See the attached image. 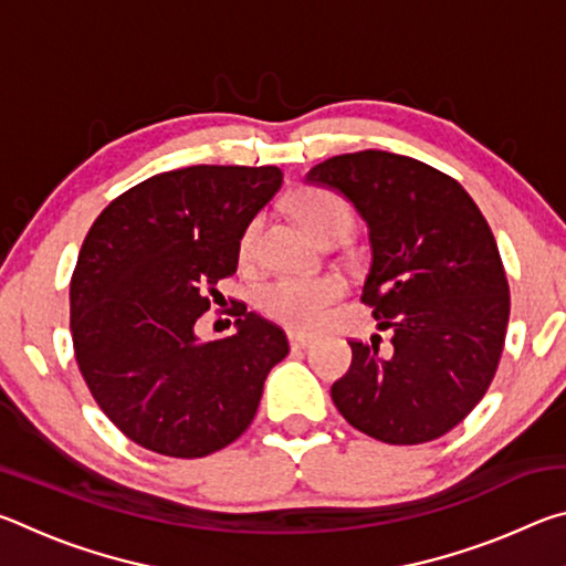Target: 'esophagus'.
I'll use <instances>...</instances> for the list:
<instances>
[{"instance_id":"34e87169","label":"esophagus","mask_w":566,"mask_h":566,"mask_svg":"<svg viewBox=\"0 0 566 566\" xmlns=\"http://www.w3.org/2000/svg\"><path fill=\"white\" fill-rule=\"evenodd\" d=\"M286 339H290V344H292V349H304V347H310V344L314 342V337H312V334H304V332H294V329H290V332H286Z\"/></svg>"}]
</instances>
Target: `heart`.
Wrapping results in <instances>:
<instances>
[{"label":"heart","mask_w":566,"mask_h":566,"mask_svg":"<svg viewBox=\"0 0 566 566\" xmlns=\"http://www.w3.org/2000/svg\"><path fill=\"white\" fill-rule=\"evenodd\" d=\"M292 212L296 222L314 242H324L329 237H344L352 229V209L337 191L329 189H302L292 197ZM256 227L249 222L239 239V260L249 262L254 252ZM344 294V282L339 274L324 272L310 276H274L264 282L256 292V306L266 317L284 324L290 329H314L327 319L334 302Z\"/></svg>","instance_id":"obj_1"}]
</instances>
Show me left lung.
<instances>
[{
	"label": "left lung",
	"mask_w": 566,
	"mask_h": 566,
	"mask_svg": "<svg viewBox=\"0 0 566 566\" xmlns=\"http://www.w3.org/2000/svg\"><path fill=\"white\" fill-rule=\"evenodd\" d=\"M306 181L337 189L367 222L361 302L391 334L389 347L379 334L349 342L334 405L379 442H432L479 405L504 349L510 284L492 229L457 179L391 151L324 159Z\"/></svg>",
	"instance_id": "1"
}]
</instances>
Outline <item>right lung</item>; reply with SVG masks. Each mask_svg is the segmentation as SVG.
Segmentation results:
<instances>
[{
  "instance_id": "obj_1",
  "label": "right lung",
  "mask_w": 566,
  "mask_h": 566,
  "mask_svg": "<svg viewBox=\"0 0 566 566\" xmlns=\"http://www.w3.org/2000/svg\"><path fill=\"white\" fill-rule=\"evenodd\" d=\"M280 187V167L161 171L84 237L70 284L74 357L112 424L149 452L197 459L232 444L290 354L286 334L244 304L232 337L195 334L217 282L237 272L247 224Z\"/></svg>"
}]
</instances>
